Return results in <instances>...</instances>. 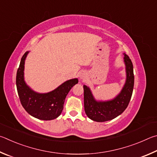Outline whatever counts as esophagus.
Here are the masks:
<instances>
[{
	"label": "esophagus",
	"instance_id": "1",
	"mask_svg": "<svg viewBox=\"0 0 157 157\" xmlns=\"http://www.w3.org/2000/svg\"><path fill=\"white\" fill-rule=\"evenodd\" d=\"M86 73H84V72L81 73L80 75H79V77H80L81 79H84L85 78H86Z\"/></svg>",
	"mask_w": 157,
	"mask_h": 157
}]
</instances>
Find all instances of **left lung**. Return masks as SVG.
Here are the masks:
<instances>
[{
    "label": "left lung",
    "mask_w": 157,
    "mask_h": 157,
    "mask_svg": "<svg viewBox=\"0 0 157 157\" xmlns=\"http://www.w3.org/2000/svg\"><path fill=\"white\" fill-rule=\"evenodd\" d=\"M124 62L127 76L126 81L121 91L114 99L107 101H96L89 87L83 86L85 112L90 119L97 122L107 121L119 116L127 108L132 94L134 76L132 63L125 54Z\"/></svg>",
    "instance_id": "obj_1"
}]
</instances>
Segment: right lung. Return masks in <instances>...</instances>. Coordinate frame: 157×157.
Masks as SVG:
<instances>
[{"instance_id": "right-lung-1", "label": "right lung", "mask_w": 157, "mask_h": 157, "mask_svg": "<svg viewBox=\"0 0 157 157\" xmlns=\"http://www.w3.org/2000/svg\"><path fill=\"white\" fill-rule=\"evenodd\" d=\"M29 52L22 57L16 74V87L22 105L27 113L40 120H52L61 114L63 105L68 92L78 79L73 78L65 81L53 91L45 94L37 93L27 86L24 81L25 60Z\"/></svg>"}]
</instances>
